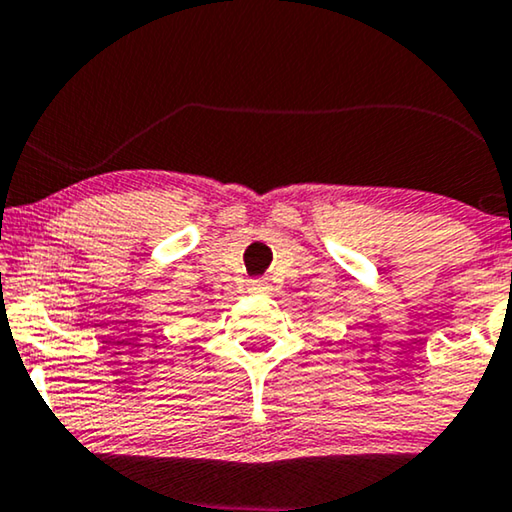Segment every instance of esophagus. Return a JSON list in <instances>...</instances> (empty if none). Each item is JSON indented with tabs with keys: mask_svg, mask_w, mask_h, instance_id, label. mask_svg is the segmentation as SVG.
<instances>
[{
	"mask_svg": "<svg viewBox=\"0 0 512 512\" xmlns=\"http://www.w3.org/2000/svg\"><path fill=\"white\" fill-rule=\"evenodd\" d=\"M250 290H255V292H267V290H269V283L264 281V278H255V281H250Z\"/></svg>",
	"mask_w": 512,
	"mask_h": 512,
	"instance_id": "esophagus-1",
	"label": "esophagus"
}]
</instances>
